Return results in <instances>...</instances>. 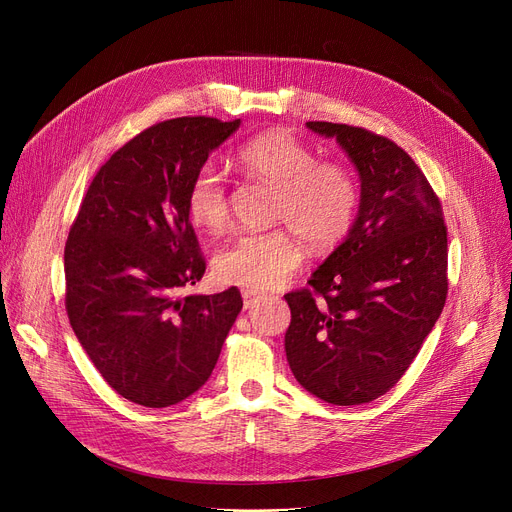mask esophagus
Wrapping results in <instances>:
<instances>
[{"label":"esophagus","instance_id":"34e87169","mask_svg":"<svg viewBox=\"0 0 512 512\" xmlns=\"http://www.w3.org/2000/svg\"><path fill=\"white\" fill-rule=\"evenodd\" d=\"M259 299V292L255 290H242V303H245V309H251Z\"/></svg>","mask_w":512,"mask_h":512}]
</instances>
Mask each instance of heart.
Masks as SVG:
<instances>
[{
    "label": "heart",
    "mask_w": 512,
    "mask_h": 512,
    "mask_svg": "<svg viewBox=\"0 0 512 512\" xmlns=\"http://www.w3.org/2000/svg\"><path fill=\"white\" fill-rule=\"evenodd\" d=\"M236 166L276 186L272 220L288 226L313 249H330L348 234L359 205V186L342 161L317 159L315 151L284 130H267L236 151ZM186 213L207 232L230 220L226 180L203 164L186 186ZM303 249L290 232L276 228L242 234L213 257L222 284L247 290L282 286L303 263Z\"/></svg>",
    "instance_id": "1"
}]
</instances>
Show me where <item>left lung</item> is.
I'll use <instances>...</instances> for the list:
<instances>
[{
	"mask_svg": "<svg viewBox=\"0 0 512 512\" xmlns=\"http://www.w3.org/2000/svg\"><path fill=\"white\" fill-rule=\"evenodd\" d=\"M307 126L351 157L361 203L309 288L284 294L286 359L317 398L363 405L405 375L436 326L448 294V232L438 195L405 149L359 126Z\"/></svg>",
	"mask_w": 512,
	"mask_h": 512,
	"instance_id": "1",
	"label": "left lung"
}]
</instances>
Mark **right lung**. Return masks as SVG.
<instances>
[{
	"instance_id": "right-lung-1",
	"label": "right lung",
	"mask_w": 512,
	"mask_h": 512,
	"mask_svg": "<svg viewBox=\"0 0 512 512\" xmlns=\"http://www.w3.org/2000/svg\"><path fill=\"white\" fill-rule=\"evenodd\" d=\"M238 126L184 116L143 130L99 168L70 228V326L101 378L141 407L195 394L242 309L236 286L182 294L205 274L186 186Z\"/></svg>"
}]
</instances>
